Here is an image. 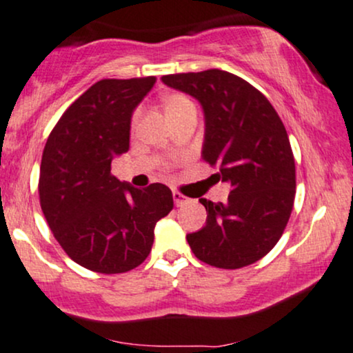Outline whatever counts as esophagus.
I'll return each instance as SVG.
<instances>
[{
  "mask_svg": "<svg viewBox=\"0 0 353 353\" xmlns=\"http://www.w3.org/2000/svg\"><path fill=\"white\" fill-rule=\"evenodd\" d=\"M172 199H174V203H176L177 207H182V205H185V203L190 202L189 197H185V195L177 192V190H176V192H172Z\"/></svg>",
  "mask_w": 353,
  "mask_h": 353,
  "instance_id": "1",
  "label": "esophagus"
}]
</instances>
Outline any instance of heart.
<instances>
[{
	"label": "heart",
	"instance_id": "obj_1",
	"mask_svg": "<svg viewBox=\"0 0 353 353\" xmlns=\"http://www.w3.org/2000/svg\"><path fill=\"white\" fill-rule=\"evenodd\" d=\"M189 107H194V103L188 95H184V93H171V95H168L164 99V110L169 118L177 117V114L184 112V110H188ZM133 120H136V114Z\"/></svg>",
	"mask_w": 353,
	"mask_h": 353
}]
</instances>
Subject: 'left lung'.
<instances>
[{
	"label": "left lung",
	"instance_id": "8db88e82",
	"mask_svg": "<svg viewBox=\"0 0 353 353\" xmlns=\"http://www.w3.org/2000/svg\"><path fill=\"white\" fill-rule=\"evenodd\" d=\"M161 80L202 105V159L232 185L225 203L199 199L207 222L189 233V246L215 268L236 270L261 260L281 239L296 195L294 156L281 118L260 90L230 72L210 69Z\"/></svg>",
	"mask_w": 353,
	"mask_h": 353
}]
</instances>
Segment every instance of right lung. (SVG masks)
<instances>
[{
    "label": "right lung",
    "instance_id": "right-lung-1",
    "mask_svg": "<svg viewBox=\"0 0 353 353\" xmlns=\"http://www.w3.org/2000/svg\"><path fill=\"white\" fill-rule=\"evenodd\" d=\"M156 77L103 79L82 93L50 131L41 161L39 201L55 240L75 263L117 274L146 260L156 222L172 210V192L136 189L112 174L130 150L134 108Z\"/></svg>",
    "mask_w": 353,
    "mask_h": 353
}]
</instances>
